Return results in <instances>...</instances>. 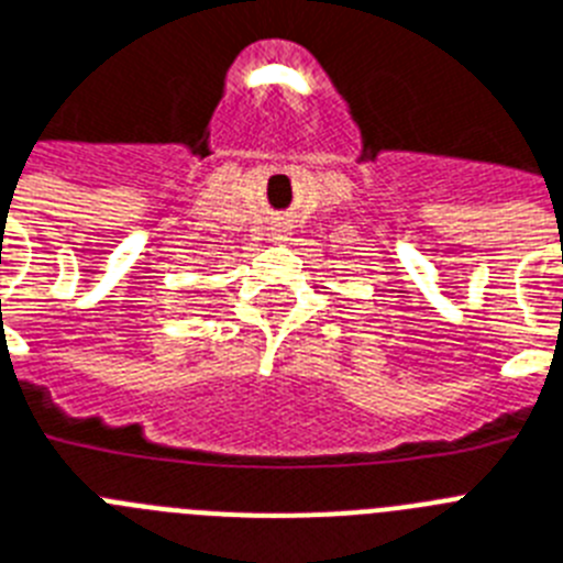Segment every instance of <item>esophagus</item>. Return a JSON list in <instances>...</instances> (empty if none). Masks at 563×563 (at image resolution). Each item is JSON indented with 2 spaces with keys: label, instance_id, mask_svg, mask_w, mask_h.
Masks as SVG:
<instances>
[{
  "label": "esophagus",
  "instance_id": "esophagus-1",
  "mask_svg": "<svg viewBox=\"0 0 563 563\" xmlns=\"http://www.w3.org/2000/svg\"><path fill=\"white\" fill-rule=\"evenodd\" d=\"M288 234H291V223H286V218H277V221L272 223V229H268V241L286 243Z\"/></svg>",
  "mask_w": 563,
  "mask_h": 563
}]
</instances>
